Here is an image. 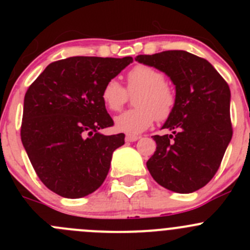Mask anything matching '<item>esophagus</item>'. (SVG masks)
Listing matches in <instances>:
<instances>
[{
	"label": "esophagus",
	"mask_w": 250,
	"mask_h": 250,
	"mask_svg": "<svg viewBox=\"0 0 250 250\" xmlns=\"http://www.w3.org/2000/svg\"><path fill=\"white\" fill-rule=\"evenodd\" d=\"M140 137H138V135H132V134H127L125 135V141H129V143H133V141H137L139 139Z\"/></svg>",
	"instance_id": "obj_1"
}]
</instances>
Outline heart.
Returning a JSON list of instances; mask_svg holds the SVG:
<instances>
[{"mask_svg":"<svg viewBox=\"0 0 250 250\" xmlns=\"http://www.w3.org/2000/svg\"><path fill=\"white\" fill-rule=\"evenodd\" d=\"M128 90L134 93L137 109L128 110L115 118V127L127 134H139L147 129L155 118L166 120L175 105V94L165 76L155 67L137 65L127 74ZM128 99V92L117 80L111 78L102 89V100L111 111H120Z\"/></svg>","mask_w":250,"mask_h":250,"instance_id":"b5f03b06","label":"heart"}]
</instances>
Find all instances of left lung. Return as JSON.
Wrapping results in <instances>:
<instances>
[{"instance_id": "8db88e82", "label": "left lung", "mask_w": 250, "mask_h": 250, "mask_svg": "<svg viewBox=\"0 0 250 250\" xmlns=\"http://www.w3.org/2000/svg\"><path fill=\"white\" fill-rule=\"evenodd\" d=\"M135 60L165 72L175 85V105L162 125L172 133L153 135L157 146L146 167L167 190L195 192L218 172L232 138L229 84L210 62L185 50Z\"/></svg>"}]
</instances>
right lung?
<instances>
[{
	"label": "right lung",
	"mask_w": 250,
	"mask_h": 250,
	"mask_svg": "<svg viewBox=\"0 0 250 250\" xmlns=\"http://www.w3.org/2000/svg\"><path fill=\"white\" fill-rule=\"evenodd\" d=\"M132 62L130 57L58 60L27 89L21 143L39 178L57 195L84 197L104 183L125 134L100 133L113 125L102 89Z\"/></svg>",
	"instance_id": "obj_1"
}]
</instances>
